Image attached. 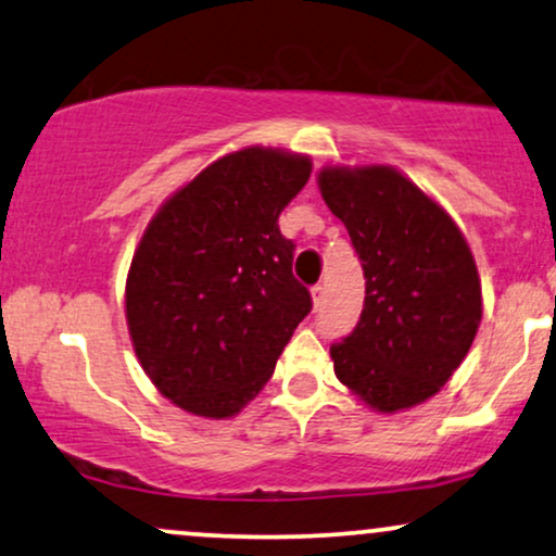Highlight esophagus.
<instances>
[{"label":"esophagus","mask_w":556,"mask_h":556,"mask_svg":"<svg viewBox=\"0 0 556 556\" xmlns=\"http://www.w3.org/2000/svg\"><path fill=\"white\" fill-rule=\"evenodd\" d=\"M311 294H313V305H315V307H320L323 294H326V287H323V285H315L313 290H311Z\"/></svg>","instance_id":"esophagus-1"}]
</instances>
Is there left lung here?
Returning <instances> with one entry per match:
<instances>
[{
    "label": "left lung",
    "mask_w": 556,
    "mask_h": 556,
    "mask_svg": "<svg viewBox=\"0 0 556 556\" xmlns=\"http://www.w3.org/2000/svg\"><path fill=\"white\" fill-rule=\"evenodd\" d=\"M318 185L367 279L359 323L330 346L336 377L379 413L424 403L480 326L472 251L452 217L395 168H323Z\"/></svg>",
    "instance_id": "obj_1"
}]
</instances>
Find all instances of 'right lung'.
<instances>
[{"label":"right lung","instance_id":"right-lung-1","mask_svg":"<svg viewBox=\"0 0 556 556\" xmlns=\"http://www.w3.org/2000/svg\"><path fill=\"white\" fill-rule=\"evenodd\" d=\"M311 179V159L228 153L149 223L125 285L140 367L187 413L230 418L269 382L313 311L292 274L294 243L277 220Z\"/></svg>","mask_w":556,"mask_h":556}]
</instances>
